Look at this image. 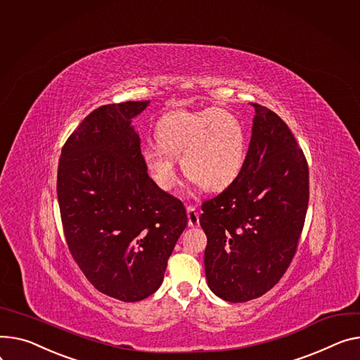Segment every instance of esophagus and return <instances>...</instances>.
<instances>
[{
    "instance_id": "34e87169",
    "label": "esophagus",
    "mask_w": 360,
    "mask_h": 360,
    "mask_svg": "<svg viewBox=\"0 0 360 360\" xmlns=\"http://www.w3.org/2000/svg\"><path fill=\"white\" fill-rule=\"evenodd\" d=\"M186 214H188V226L191 227L200 226V214L194 205L186 207Z\"/></svg>"
}]
</instances>
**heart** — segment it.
Masks as SVG:
<instances>
[{"label": "heart", "instance_id": "b5f03b06", "mask_svg": "<svg viewBox=\"0 0 360 360\" xmlns=\"http://www.w3.org/2000/svg\"><path fill=\"white\" fill-rule=\"evenodd\" d=\"M155 139L158 148L143 152V163L162 189L176 184L178 158L185 176L207 191L227 188L245 165L246 130L227 110L169 111L159 118Z\"/></svg>", "mask_w": 360, "mask_h": 360}]
</instances>
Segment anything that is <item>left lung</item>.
<instances>
[{"instance_id": "left-lung-1", "label": "left lung", "mask_w": 360, "mask_h": 360, "mask_svg": "<svg viewBox=\"0 0 360 360\" xmlns=\"http://www.w3.org/2000/svg\"><path fill=\"white\" fill-rule=\"evenodd\" d=\"M250 145L238 176L201 205L210 290L246 302L279 282L297 253L309 200L308 163L283 120L253 103Z\"/></svg>"}]
</instances>
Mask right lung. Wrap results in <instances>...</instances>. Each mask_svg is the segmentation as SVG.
<instances>
[{"label": "right lung", "mask_w": 360, "mask_h": 360, "mask_svg": "<svg viewBox=\"0 0 360 360\" xmlns=\"http://www.w3.org/2000/svg\"><path fill=\"white\" fill-rule=\"evenodd\" d=\"M149 101L95 108L62 148L58 202L68 249L100 292L150 297L188 224L181 200L149 176L131 118Z\"/></svg>", "instance_id": "obj_1"}]
</instances>
